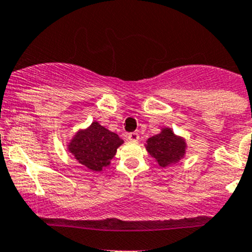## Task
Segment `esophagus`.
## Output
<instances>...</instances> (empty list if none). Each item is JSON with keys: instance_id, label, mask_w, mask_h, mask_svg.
<instances>
[{"instance_id": "1", "label": "esophagus", "mask_w": 252, "mask_h": 252, "mask_svg": "<svg viewBox=\"0 0 252 252\" xmlns=\"http://www.w3.org/2000/svg\"><path fill=\"white\" fill-rule=\"evenodd\" d=\"M126 138H128V140L130 141H138L139 140V134L138 133H130L126 135Z\"/></svg>"}]
</instances>
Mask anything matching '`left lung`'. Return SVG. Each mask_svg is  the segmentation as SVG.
I'll list each match as a JSON object with an SVG mask.
<instances>
[{
	"label": "left lung",
	"instance_id": "left-lung-1",
	"mask_svg": "<svg viewBox=\"0 0 252 252\" xmlns=\"http://www.w3.org/2000/svg\"><path fill=\"white\" fill-rule=\"evenodd\" d=\"M147 152L154 157L158 166L166 167L179 162L187 154V141L183 136L175 135L171 128H162L161 133L146 140Z\"/></svg>",
	"mask_w": 252,
	"mask_h": 252
}]
</instances>
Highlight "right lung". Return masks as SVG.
I'll return each instance as SVG.
<instances>
[{
    "instance_id": "1",
    "label": "right lung",
    "mask_w": 252,
    "mask_h": 252,
    "mask_svg": "<svg viewBox=\"0 0 252 252\" xmlns=\"http://www.w3.org/2000/svg\"><path fill=\"white\" fill-rule=\"evenodd\" d=\"M123 140L113 131L93 122L88 128L79 129L67 145V149L80 164L93 172H102L111 164L117 149Z\"/></svg>"
}]
</instances>
